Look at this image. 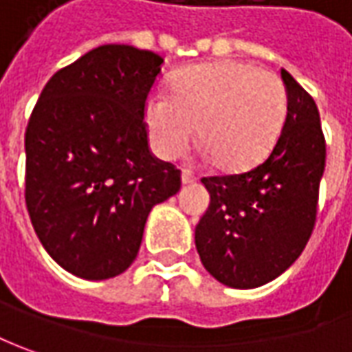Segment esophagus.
Returning a JSON list of instances; mask_svg holds the SVG:
<instances>
[{
  "instance_id": "obj_1",
  "label": "esophagus",
  "mask_w": 352,
  "mask_h": 352,
  "mask_svg": "<svg viewBox=\"0 0 352 352\" xmlns=\"http://www.w3.org/2000/svg\"><path fill=\"white\" fill-rule=\"evenodd\" d=\"M181 181H183V185H190V183H195L196 175L192 171H188V169H183V173H181Z\"/></svg>"
}]
</instances>
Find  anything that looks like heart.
Masks as SVG:
<instances>
[{
    "mask_svg": "<svg viewBox=\"0 0 352 352\" xmlns=\"http://www.w3.org/2000/svg\"><path fill=\"white\" fill-rule=\"evenodd\" d=\"M287 106L279 76L229 59L183 69L173 80V94L152 92L144 123L150 144L164 160L183 154L198 125V136L217 166L243 171L272 152L285 125Z\"/></svg>",
    "mask_w": 352,
    "mask_h": 352,
    "instance_id": "obj_1",
    "label": "heart"
}]
</instances>
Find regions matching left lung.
<instances>
[{
    "label": "left lung",
    "instance_id": "1",
    "mask_svg": "<svg viewBox=\"0 0 352 352\" xmlns=\"http://www.w3.org/2000/svg\"><path fill=\"white\" fill-rule=\"evenodd\" d=\"M283 131L264 164L241 175L204 177L210 206L195 229L202 264L227 287L254 289L279 277L305 250L316 223L326 140L316 102L281 69Z\"/></svg>",
    "mask_w": 352,
    "mask_h": 352
}]
</instances>
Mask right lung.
<instances>
[{
    "instance_id": "add662e5",
    "label": "right lung",
    "mask_w": 352,
    "mask_h": 352,
    "mask_svg": "<svg viewBox=\"0 0 352 352\" xmlns=\"http://www.w3.org/2000/svg\"><path fill=\"white\" fill-rule=\"evenodd\" d=\"M164 59L106 44L47 80L25 135V198L45 252L100 281L135 262L150 210L181 171L152 156L144 106Z\"/></svg>"
}]
</instances>
